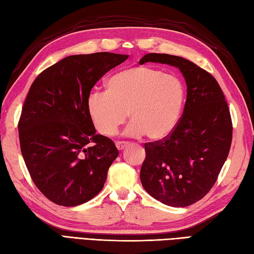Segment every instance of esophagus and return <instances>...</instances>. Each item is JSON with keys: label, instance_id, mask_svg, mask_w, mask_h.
I'll return each instance as SVG.
<instances>
[{"label": "esophagus", "instance_id": "obj_1", "mask_svg": "<svg viewBox=\"0 0 254 254\" xmlns=\"http://www.w3.org/2000/svg\"><path fill=\"white\" fill-rule=\"evenodd\" d=\"M127 145V142H116V147L119 149V150H121V149H123L124 147H126Z\"/></svg>", "mask_w": 254, "mask_h": 254}]
</instances>
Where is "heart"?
Instances as JSON below:
<instances>
[{"instance_id": "1", "label": "heart", "mask_w": 254, "mask_h": 254, "mask_svg": "<svg viewBox=\"0 0 254 254\" xmlns=\"http://www.w3.org/2000/svg\"><path fill=\"white\" fill-rule=\"evenodd\" d=\"M183 102L185 88L177 77L150 66H133L112 75L106 91L90 93L86 107L101 135H115L128 112L132 122L124 134L133 137L145 134L157 141L174 130Z\"/></svg>"}]
</instances>
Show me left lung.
<instances>
[{"label":"left lung","mask_w":254,"mask_h":254,"mask_svg":"<svg viewBox=\"0 0 254 254\" xmlns=\"http://www.w3.org/2000/svg\"><path fill=\"white\" fill-rule=\"evenodd\" d=\"M146 62L179 67L188 94L174 130L145 144L139 178L145 191L161 203L189 206L209 192L228 157L233 139L229 108L217 80L193 62L166 53H148L139 64Z\"/></svg>","instance_id":"8db88e82"}]
</instances>
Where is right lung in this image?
Instances as JSON below:
<instances>
[{
  "label": "right lung",
  "instance_id": "add662e5",
  "mask_svg": "<svg viewBox=\"0 0 254 254\" xmlns=\"http://www.w3.org/2000/svg\"><path fill=\"white\" fill-rule=\"evenodd\" d=\"M127 57L69 56L31 84L18 121L20 150L32 181L51 202L76 206L104 188L119 152L109 137L96 134L86 102L95 84Z\"/></svg>",
  "mask_w": 254,
  "mask_h": 254
}]
</instances>
